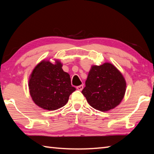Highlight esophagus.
Here are the masks:
<instances>
[{"label":"esophagus","mask_w":154,"mask_h":154,"mask_svg":"<svg viewBox=\"0 0 154 154\" xmlns=\"http://www.w3.org/2000/svg\"><path fill=\"white\" fill-rule=\"evenodd\" d=\"M76 88H77V90L82 91L83 89V85H79V86H77Z\"/></svg>","instance_id":"1"}]
</instances>
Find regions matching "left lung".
I'll list each match as a JSON object with an SVG mask.
<instances>
[{
    "label": "left lung",
    "instance_id": "obj_1",
    "mask_svg": "<svg viewBox=\"0 0 154 154\" xmlns=\"http://www.w3.org/2000/svg\"><path fill=\"white\" fill-rule=\"evenodd\" d=\"M126 83L120 71L110 63L93 65L82 91L88 103L105 112L117 106L123 99Z\"/></svg>",
    "mask_w": 154,
    "mask_h": 154
}]
</instances>
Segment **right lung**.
<instances>
[{"label":"right lung","mask_w":154,"mask_h":154,"mask_svg":"<svg viewBox=\"0 0 154 154\" xmlns=\"http://www.w3.org/2000/svg\"><path fill=\"white\" fill-rule=\"evenodd\" d=\"M56 60L40 62L32 71L28 82L30 94L34 103L44 110H55L67 104L70 94L76 90L71 84L70 75Z\"/></svg>","instance_id":"right-lung-1"}]
</instances>
